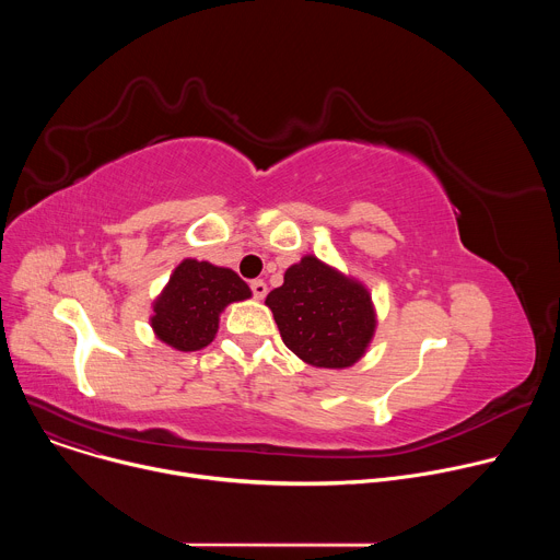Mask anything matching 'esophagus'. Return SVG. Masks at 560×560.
Returning <instances> with one entry per match:
<instances>
[{"label":"esophagus","mask_w":560,"mask_h":560,"mask_svg":"<svg viewBox=\"0 0 560 560\" xmlns=\"http://www.w3.org/2000/svg\"><path fill=\"white\" fill-rule=\"evenodd\" d=\"M250 290H253V294H255V299H266V294H268V285L261 281V279H255V281H250Z\"/></svg>","instance_id":"obj_1"}]
</instances>
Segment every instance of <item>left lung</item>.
I'll list each match as a JSON object with an SVG mask.
<instances>
[{
  "mask_svg": "<svg viewBox=\"0 0 560 560\" xmlns=\"http://www.w3.org/2000/svg\"><path fill=\"white\" fill-rule=\"evenodd\" d=\"M283 343L314 368H350L372 341L376 314L368 288L307 255L266 296Z\"/></svg>",
  "mask_w": 560,
  "mask_h": 560,
  "instance_id": "left-lung-1",
  "label": "left lung"
}]
</instances>
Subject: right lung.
I'll return each mask as SVG.
<instances>
[{"label": "right lung", "mask_w": 560, "mask_h": 560, "mask_svg": "<svg viewBox=\"0 0 560 560\" xmlns=\"http://www.w3.org/2000/svg\"><path fill=\"white\" fill-rule=\"evenodd\" d=\"M250 294L248 283L230 268L184 259L156 296L150 326L171 348L195 352L214 339L221 310L232 301L250 299Z\"/></svg>", "instance_id": "right-lung-1"}]
</instances>
